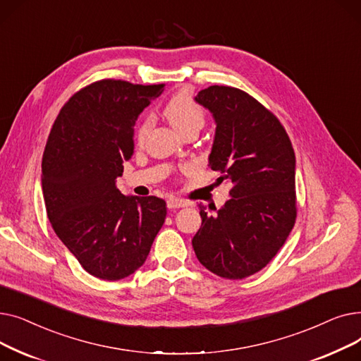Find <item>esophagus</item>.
Segmentation results:
<instances>
[{
    "instance_id": "34e87169",
    "label": "esophagus",
    "mask_w": 361,
    "mask_h": 361,
    "mask_svg": "<svg viewBox=\"0 0 361 361\" xmlns=\"http://www.w3.org/2000/svg\"><path fill=\"white\" fill-rule=\"evenodd\" d=\"M166 206L169 207V209H178V207H185V206H190V203H188L187 200H183V199H177V197H168L166 200Z\"/></svg>"
}]
</instances>
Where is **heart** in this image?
I'll return each mask as SVG.
<instances>
[{
	"mask_svg": "<svg viewBox=\"0 0 361 361\" xmlns=\"http://www.w3.org/2000/svg\"><path fill=\"white\" fill-rule=\"evenodd\" d=\"M165 114L168 120L171 121L177 130H180L181 133L188 130V128H202L204 124V111L203 108L192 98L190 93L187 92H178L176 93L173 98L169 99V102L166 104L165 108ZM152 124V118L149 116H146L137 126L136 130V139L137 142H142L147 131L150 128Z\"/></svg>",
	"mask_w": 361,
	"mask_h": 361,
	"instance_id": "b5f03b06",
	"label": "heart"
}]
</instances>
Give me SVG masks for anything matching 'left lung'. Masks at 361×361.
Here are the masks:
<instances>
[{
    "instance_id": "1",
    "label": "left lung",
    "mask_w": 361,
    "mask_h": 361,
    "mask_svg": "<svg viewBox=\"0 0 361 361\" xmlns=\"http://www.w3.org/2000/svg\"><path fill=\"white\" fill-rule=\"evenodd\" d=\"M195 101L214 116L209 165L219 183L231 184V199L214 216L199 204L202 226L192 244L206 269L243 279L267 267L294 226V149L279 120L249 93L215 85Z\"/></svg>"
}]
</instances>
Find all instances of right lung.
<instances>
[{
	"label": "right lung",
	"mask_w": 361,
	"mask_h": 361,
	"mask_svg": "<svg viewBox=\"0 0 361 361\" xmlns=\"http://www.w3.org/2000/svg\"><path fill=\"white\" fill-rule=\"evenodd\" d=\"M165 85L94 82L67 101L42 158V192L55 234L90 275L118 281L145 263L166 216L157 196L116 185L135 150L133 127Z\"/></svg>",
	"instance_id": "1"
}]
</instances>
